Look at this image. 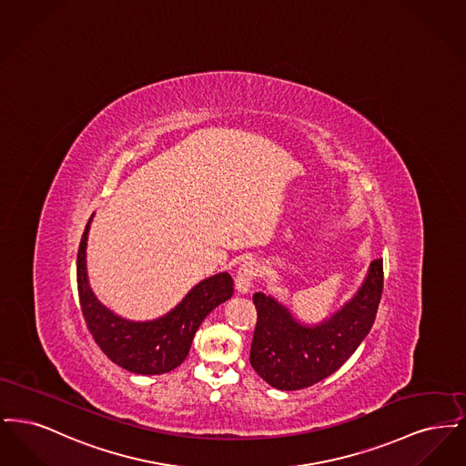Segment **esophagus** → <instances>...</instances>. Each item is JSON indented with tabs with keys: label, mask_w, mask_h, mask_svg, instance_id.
Wrapping results in <instances>:
<instances>
[{
	"label": "esophagus",
	"mask_w": 466,
	"mask_h": 466,
	"mask_svg": "<svg viewBox=\"0 0 466 466\" xmlns=\"http://www.w3.org/2000/svg\"><path fill=\"white\" fill-rule=\"evenodd\" d=\"M257 272H258V267L253 262V260H244L243 264L238 268V274H236V289L238 293H248L251 287H253V281L257 278Z\"/></svg>",
	"instance_id": "obj_1"
}]
</instances>
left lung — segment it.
I'll list each match as a JSON object with an SVG mask.
<instances>
[{
	"label": "left lung",
	"instance_id": "obj_1",
	"mask_svg": "<svg viewBox=\"0 0 466 466\" xmlns=\"http://www.w3.org/2000/svg\"><path fill=\"white\" fill-rule=\"evenodd\" d=\"M382 293V258H377L355 295L330 318L306 325L262 291L253 295L257 327L249 363L276 390L293 391L332 376L369 335Z\"/></svg>",
	"mask_w": 466,
	"mask_h": 466
}]
</instances>
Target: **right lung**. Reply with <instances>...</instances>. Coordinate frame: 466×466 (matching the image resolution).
Here are the masks:
<instances>
[{"instance_id": "right-lung-1", "label": "right lung", "mask_w": 466, "mask_h": 466, "mask_svg": "<svg viewBox=\"0 0 466 466\" xmlns=\"http://www.w3.org/2000/svg\"><path fill=\"white\" fill-rule=\"evenodd\" d=\"M82 236L76 258L80 306L96 344L118 367L143 376L166 374L188 355L194 335L204 318L234 293L230 274L220 272L202 279L167 314L150 321L126 319L103 306L90 289L87 278V236Z\"/></svg>"}]
</instances>
